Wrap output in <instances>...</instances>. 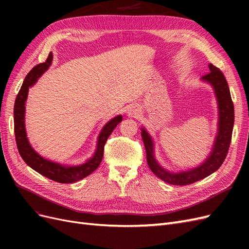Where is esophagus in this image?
Listing matches in <instances>:
<instances>
[{"instance_id":"1","label":"esophagus","mask_w":249,"mask_h":249,"mask_svg":"<svg viewBox=\"0 0 249 249\" xmlns=\"http://www.w3.org/2000/svg\"><path fill=\"white\" fill-rule=\"evenodd\" d=\"M140 114V110L136 107L127 108V115L130 117H137Z\"/></svg>"}]
</instances>
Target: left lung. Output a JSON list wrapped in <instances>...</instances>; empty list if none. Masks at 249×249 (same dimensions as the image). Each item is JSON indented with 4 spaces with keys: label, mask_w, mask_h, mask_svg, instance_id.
I'll list each match as a JSON object with an SVG mask.
<instances>
[{
    "label": "left lung",
    "mask_w": 249,
    "mask_h": 249,
    "mask_svg": "<svg viewBox=\"0 0 249 249\" xmlns=\"http://www.w3.org/2000/svg\"><path fill=\"white\" fill-rule=\"evenodd\" d=\"M210 72L201 78L213 87L218 105V124L217 134L213 143V147L207 159L200 165L187 170H179L177 172L169 171L164 168L157 161L155 156V143L153 137L146 131L145 127H141V137L144 143L147 164L155 175L164 182L170 185H189L209 177L221 166L231 144L233 122H235V112L233 104L231 97L230 88L223 73L212 63L209 64Z\"/></svg>",
    "instance_id": "8db88e82"
}]
</instances>
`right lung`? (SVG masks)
Listing matches in <instances>:
<instances>
[{
  "instance_id": "add662e5",
  "label": "right lung",
  "mask_w": 249,
  "mask_h": 249,
  "mask_svg": "<svg viewBox=\"0 0 249 249\" xmlns=\"http://www.w3.org/2000/svg\"><path fill=\"white\" fill-rule=\"evenodd\" d=\"M52 61L53 53L51 52L46 62L34 66L26 76L16 99V103H14V134H16L18 153L27 165H29L30 167L40 173L43 177L55 180L57 183L71 184L86 178L100 166L104 156L105 143H106L113 130L122 122L123 116H115L103 126V129L99 134V137H97L94 154L85 163L80 165H66L48 160L46 158L40 156L32 147V145L30 144L27 137L25 124L26 102L28 97L29 87H32L42 74L49 70Z\"/></svg>"
}]
</instances>
